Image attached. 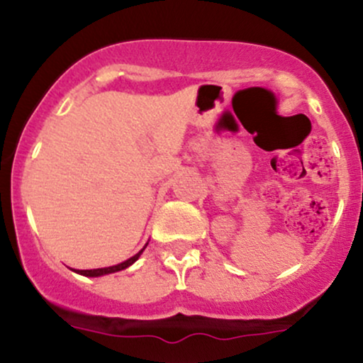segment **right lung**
<instances>
[{
  "mask_svg": "<svg viewBox=\"0 0 363 363\" xmlns=\"http://www.w3.org/2000/svg\"><path fill=\"white\" fill-rule=\"evenodd\" d=\"M147 247V245H145ZM145 247L141 249L138 254H135L133 257H129V259L119 262V264H114V266H109V268H97V269H73L74 273L78 274H83V277H104V274H109V273H116V272H121V269H126L129 266L133 264L135 261H138V257L141 256V252L145 251Z\"/></svg>",
  "mask_w": 363,
  "mask_h": 363,
  "instance_id": "add662e5",
  "label": "right lung"
}]
</instances>
